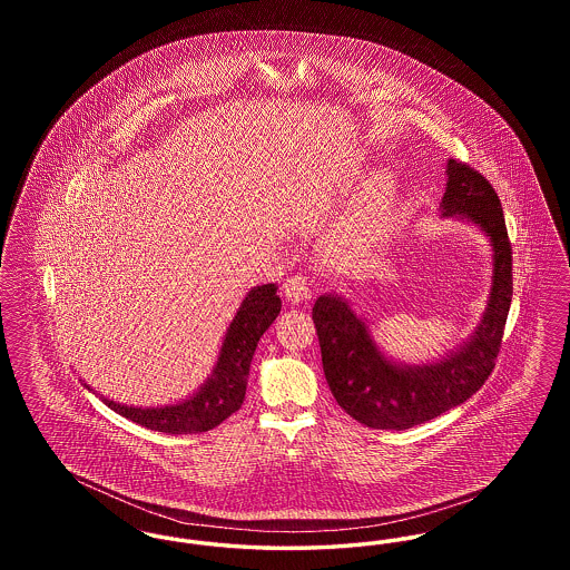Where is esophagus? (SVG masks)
Here are the masks:
<instances>
[{
  "label": "esophagus",
  "instance_id": "esophagus-1",
  "mask_svg": "<svg viewBox=\"0 0 570 570\" xmlns=\"http://www.w3.org/2000/svg\"><path fill=\"white\" fill-rule=\"evenodd\" d=\"M284 295L291 303H303V301L312 298V291H309V284L303 275H291L284 282Z\"/></svg>",
  "mask_w": 570,
  "mask_h": 570
}]
</instances>
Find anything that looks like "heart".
<instances>
[{
    "mask_svg": "<svg viewBox=\"0 0 570 570\" xmlns=\"http://www.w3.org/2000/svg\"><path fill=\"white\" fill-rule=\"evenodd\" d=\"M389 203H391L389 184L382 177H374L365 186L361 198L356 200L353 214L346 217V222L342 224L344 237L351 242H363L365 237H370V233L379 224L380 217L384 216V212L389 209Z\"/></svg>",
    "mask_w": 570,
    "mask_h": 570,
    "instance_id": "obj_1",
    "label": "heart"
}]
</instances>
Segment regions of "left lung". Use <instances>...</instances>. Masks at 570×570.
<instances>
[{
	"label": "left lung",
	"mask_w": 570,
	"mask_h": 570,
	"mask_svg": "<svg viewBox=\"0 0 570 570\" xmlns=\"http://www.w3.org/2000/svg\"><path fill=\"white\" fill-rule=\"evenodd\" d=\"M446 175L442 216L476 224L493 247L491 293L474 335L435 363L406 365L380 353L344 298L323 295L312 309L328 389L354 421L372 430H407L460 406L485 384L500 353L513 298V249L502 205L472 166L449 160Z\"/></svg>",
	"instance_id": "obj_1"
}]
</instances>
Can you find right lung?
Returning <instances> with one entry per match:
<instances>
[{"instance_id": "obj_1", "label": "right lung", "mask_w": 570, "mask_h": 570, "mask_svg": "<svg viewBox=\"0 0 570 570\" xmlns=\"http://www.w3.org/2000/svg\"><path fill=\"white\" fill-rule=\"evenodd\" d=\"M282 309L275 284H263L245 295L237 316L226 328L216 367L188 400L163 407L124 406L102 400L117 414L164 434L209 432L244 404L249 363L258 340ZM89 389V386H87Z\"/></svg>"}]
</instances>
